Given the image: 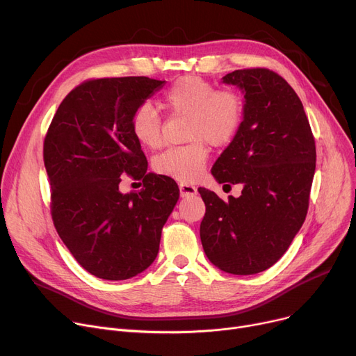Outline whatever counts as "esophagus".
Returning <instances> with one entry per match:
<instances>
[{"label": "esophagus", "mask_w": 356, "mask_h": 356, "mask_svg": "<svg viewBox=\"0 0 356 356\" xmlns=\"http://www.w3.org/2000/svg\"><path fill=\"white\" fill-rule=\"evenodd\" d=\"M179 189H180V196L181 197H189V196H193V195L197 193V189L195 188V186L188 184V183H180Z\"/></svg>", "instance_id": "obj_1"}]
</instances>
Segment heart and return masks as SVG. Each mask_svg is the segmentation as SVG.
I'll use <instances>...</instances> for the list:
<instances>
[{
  "instance_id": "obj_1",
  "label": "heart",
  "mask_w": 356,
  "mask_h": 356,
  "mask_svg": "<svg viewBox=\"0 0 356 356\" xmlns=\"http://www.w3.org/2000/svg\"><path fill=\"white\" fill-rule=\"evenodd\" d=\"M160 105L172 114L189 115L186 145L170 147L154 157L153 167L159 175L191 183L203 172L209 144H229L244 118V102L235 90L219 89L199 76H184L168 88ZM134 138L144 147L157 148L161 144V121L148 104L141 105L131 118Z\"/></svg>"
}]
</instances>
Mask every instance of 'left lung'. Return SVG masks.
Segmentation results:
<instances>
[{
	"instance_id": "8db88e82",
	"label": "left lung",
	"mask_w": 356,
	"mask_h": 356,
	"mask_svg": "<svg viewBox=\"0 0 356 356\" xmlns=\"http://www.w3.org/2000/svg\"><path fill=\"white\" fill-rule=\"evenodd\" d=\"M222 82L244 93V118L212 175L218 183L241 184L242 192L223 202L208 189H197L207 207L200 241L215 267L250 275L274 266L300 231L316 147L303 104L280 74L242 69Z\"/></svg>"
}]
</instances>
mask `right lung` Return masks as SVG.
<instances>
[{"mask_svg":"<svg viewBox=\"0 0 356 356\" xmlns=\"http://www.w3.org/2000/svg\"><path fill=\"white\" fill-rule=\"evenodd\" d=\"M164 83L145 76L86 81L62 101L44 138L56 231L98 278L118 282L152 266L179 200L175 180L147 173L131 131L134 112ZM124 174L143 178L145 188L121 194Z\"/></svg>","mask_w":356,"mask_h":356,"instance_id":"right-lung-1","label":"right lung"}]
</instances>
